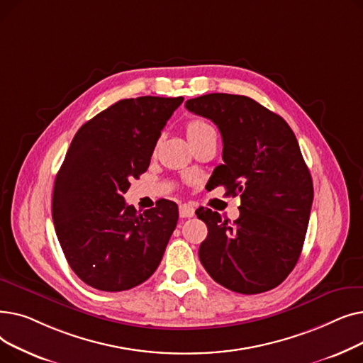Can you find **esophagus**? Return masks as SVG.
Segmentation results:
<instances>
[{"mask_svg": "<svg viewBox=\"0 0 363 363\" xmlns=\"http://www.w3.org/2000/svg\"><path fill=\"white\" fill-rule=\"evenodd\" d=\"M196 215L194 207L191 204H181L179 206V216L181 218H193Z\"/></svg>", "mask_w": 363, "mask_h": 363, "instance_id": "34e87169", "label": "esophagus"}]
</instances>
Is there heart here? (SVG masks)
Segmentation results:
<instances>
[{"label":"heart","mask_w":363,"mask_h":363,"mask_svg":"<svg viewBox=\"0 0 363 363\" xmlns=\"http://www.w3.org/2000/svg\"><path fill=\"white\" fill-rule=\"evenodd\" d=\"M186 135L189 141H194L204 137H216V130L211 123L196 119L186 125Z\"/></svg>","instance_id":"obj_1"}]
</instances>
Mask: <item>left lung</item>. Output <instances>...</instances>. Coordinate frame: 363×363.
Masks as SVG:
<instances>
[{"instance_id": "obj_1", "label": "left lung", "mask_w": 363, "mask_h": 363, "mask_svg": "<svg viewBox=\"0 0 363 363\" xmlns=\"http://www.w3.org/2000/svg\"><path fill=\"white\" fill-rule=\"evenodd\" d=\"M185 107L220 130L223 164L213 170L211 189L223 185L226 196L241 200L234 223L211 208H197V218L207 225L200 262L231 291L272 290L300 257L313 201L312 177L294 132L245 95L207 94Z\"/></svg>"}]
</instances>
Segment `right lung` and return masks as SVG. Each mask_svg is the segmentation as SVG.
I'll return each mask as SVG.
<instances>
[{
	"label": "right lung",
	"instance_id": "obj_1",
	"mask_svg": "<svg viewBox=\"0 0 363 363\" xmlns=\"http://www.w3.org/2000/svg\"><path fill=\"white\" fill-rule=\"evenodd\" d=\"M182 101L151 95L121 100L72 140L54 182L52 222L72 271L92 289L129 290L157 269L178 206L162 199L138 213L123 194L147 170L162 129Z\"/></svg>",
	"mask_w": 363,
	"mask_h": 363
}]
</instances>
